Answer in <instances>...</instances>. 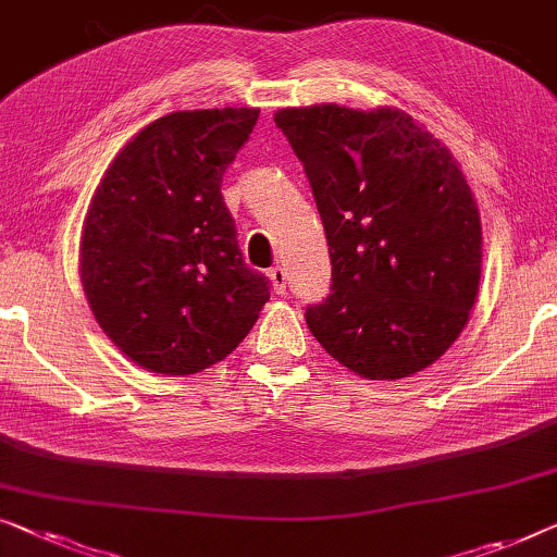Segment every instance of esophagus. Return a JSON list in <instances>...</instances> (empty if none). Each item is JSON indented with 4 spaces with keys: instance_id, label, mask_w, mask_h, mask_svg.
<instances>
[{
    "instance_id": "1",
    "label": "esophagus",
    "mask_w": 557,
    "mask_h": 557,
    "mask_svg": "<svg viewBox=\"0 0 557 557\" xmlns=\"http://www.w3.org/2000/svg\"><path fill=\"white\" fill-rule=\"evenodd\" d=\"M271 284H273V292L276 294H281L284 296L286 294V284H288V273H286V269L284 265H276V269H271Z\"/></svg>"
}]
</instances>
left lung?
<instances>
[{
    "label": "left lung",
    "mask_w": 557,
    "mask_h": 557,
    "mask_svg": "<svg viewBox=\"0 0 557 557\" xmlns=\"http://www.w3.org/2000/svg\"><path fill=\"white\" fill-rule=\"evenodd\" d=\"M324 223L332 294L306 309L329 357L364 379L434 364L480 292L482 223L459 163L397 108L278 110Z\"/></svg>",
    "instance_id": "8db88e82"
}]
</instances>
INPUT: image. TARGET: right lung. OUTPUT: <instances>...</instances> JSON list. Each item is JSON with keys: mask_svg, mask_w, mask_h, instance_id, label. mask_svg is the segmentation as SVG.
<instances>
[{"mask_svg": "<svg viewBox=\"0 0 557 557\" xmlns=\"http://www.w3.org/2000/svg\"><path fill=\"white\" fill-rule=\"evenodd\" d=\"M259 108L181 110L117 152L79 238V281L127 359L185 376L219 364L251 332L269 281L244 263L221 183Z\"/></svg>", "mask_w": 557, "mask_h": 557, "instance_id": "right-lung-1", "label": "right lung"}]
</instances>
